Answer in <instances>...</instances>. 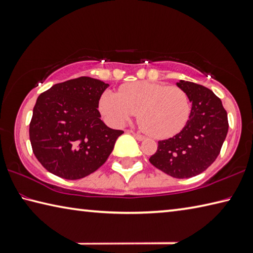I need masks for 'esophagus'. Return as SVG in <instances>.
<instances>
[{
	"instance_id": "1",
	"label": "esophagus",
	"mask_w": 253,
	"mask_h": 253,
	"mask_svg": "<svg viewBox=\"0 0 253 253\" xmlns=\"http://www.w3.org/2000/svg\"><path fill=\"white\" fill-rule=\"evenodd\" d=\"M130 134L134 136L137 140H139V142H142V140H145V136H143V135L137 134V132H135V131H130Z\"/></svg>"
}]
</instances>
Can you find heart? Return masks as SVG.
Wrapping results in <instances>:
<instances>
[{
  "label": "heart",
  "mask_w": 253,
  "mask_h": 253,
  "mask_svg": "<svg viewBox=\"0 0 253 253\" xmlns=\"http://www.w3.org/2000/svg\"><path fill=\"white\" fill-rule=\"evenodd\" d=\"M98 109L115 127L125 125L138 110L144 130L155 138H165L177 134L186 125L191 102L185 91L176 85L137 81L122 85L119 92H102Z\"/></svg>",
  "instance_id": "b5f03b06"
}]
</instances>
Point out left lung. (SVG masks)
I'll use <instances>...</instances> for the list:
<instances>
[{"instance_id": "left-lung-1", "label": "left lung", "mask_w": 253, "mask_h": 253, "mask_svg": "<svg viewBox=\"0 0 253 253\" xmlns=\"http://www.w3.org/2000/svg\"><path fill=\"white\" fill-rule=\"evenodd\" d=\"M178 88L192 102L186 125L172 138L160 140L149 162L176 178H188L204 172L219 156L228 134V114L222 101L204 85L179 80Z\"/></svg>"}]
</instances>
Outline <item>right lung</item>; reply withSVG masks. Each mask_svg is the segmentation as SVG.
Listing matches in <instances>:
<instances>
[{"instance_id":"add662e5","label":"right lung","mask_w":253,"mask_h":253,"mask_svg":"<svg viewBox=\"0 0 253 253\" xmlns=\"http://www.w3.org/2000/svg\"><path fill=\"white\" fill-rule=\"evenodd\" d=\"M108 84L80 77L38 97L30 123V142L37 160L50 173L79 179L97 170L113 152L123 130L100 119L99 98Z\"/></svg>"}]
</instances>
